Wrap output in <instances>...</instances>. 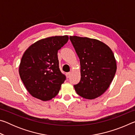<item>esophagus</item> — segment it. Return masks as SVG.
I'll list each match as a JSON object with an SVG mask.
<instances>
[{
  "instance_id": "1",
  "label": "esophagus",
  "mask_w": 135,
  "mask_h": 135,
  "mask_svg": "<svg viewBox=\"0 0 135 135\" xmlns=\"http://www.w3.org/2000/svg\"><path fill=\"white\" fill-rule=\"evenodd\" d=\"M70 76H71V72L67 73V74H66V77H67V78H69Z\"/></svg>"
}]
</instances>
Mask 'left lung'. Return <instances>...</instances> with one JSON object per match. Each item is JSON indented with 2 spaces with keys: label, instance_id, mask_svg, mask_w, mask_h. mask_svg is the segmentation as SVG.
<instances>
[{
  "label": "left lung",
  "instance_id": "obj_1",
  "mask_svg": "<svg viewBox=\"0 0 135 135\" xmlns=\"http://www.w3.org/2000/svg\"><path fill=\"white\" fill-rule=\"evenodd\" d=\"M80 59L81 79L74 87L77 94L93 99L108 89L117 70V62L108 45L95 38L70 36Z\"/></svg>",
  "mask_w": 135,
  "mask_h": 135
}]
</instances>
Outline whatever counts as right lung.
Instances as JSON below:
<instances>
[{"instance_id": "right-lung-1", "label": "right lung", "mask_w": 135, "mask_h": 135, "mask_svg": "<svg viewBox=\"0 0 135 135\" xmlns=\"http://www.w3.org/2000/svg\"><path fill=\"white\" fill-rule=\"evenodd\" d=\"M68 40L67 35L43 38L30 46L24 52L19 74L32 97L46 101L58 93L65 76L59 70L57 54Z\"/></svg>"}]
</instances>
